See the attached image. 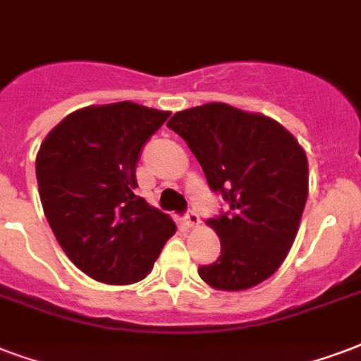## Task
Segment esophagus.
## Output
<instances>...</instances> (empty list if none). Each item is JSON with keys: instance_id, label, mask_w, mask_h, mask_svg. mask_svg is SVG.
Listing matches in <instances>:
<instances>
[{"instance_id": "34e87169", "label": "esophagus", "mask_w": 361, "mask_h": 361, "mask_svg": "<svg viewBox=\"0 0 361 361\" xmlns=\"http://www.w3.org/2000/svg\"><path fill=\"white\" fill-rule=\"evenodd\" d=\"M183 222L186 228H194V226H197V224H200V216H197L196 211L188 209L186 211V215H184Z\"/></svg>"}]
</instances>
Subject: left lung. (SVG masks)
<instances>
[{
	"mask_svg": "<svg viewBox=\"0 0 361 361\" xmlns=\"http://www.w3.org/2000/svg\"><path fill=\"white\" fill-rule=\"evenodd\" d=\"M228 209L209 219L221 257L197 268L205 283L242 291L270 278L293 245L308 196V161L289 131L261 114L211 102L167 123Z\"/></svg>",
	"mask_w": 361,
	"mask_h": 361,
	"instance_id": "1",
	"label": "left lung"
}]
</instances>
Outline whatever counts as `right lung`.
I'll use <instances>...</instances> for the list:
<instances>
[{"label": "right lung", "instance_id": "obj_1", "mask_svg": "<svg viewBox=\"0 0 361 361\" xmlns=\"http://www.w3.org/2000/svg\"><path fill=\"white\" fill-rule=\"evenodd\" d=\"M169 112L87 106L49 133L36 159L43 213L68 259L102 283L146 278L175 222L135 194V165Z\"/></svg>", "mask_w": 361, "mask_h": 361}]
</instances>
